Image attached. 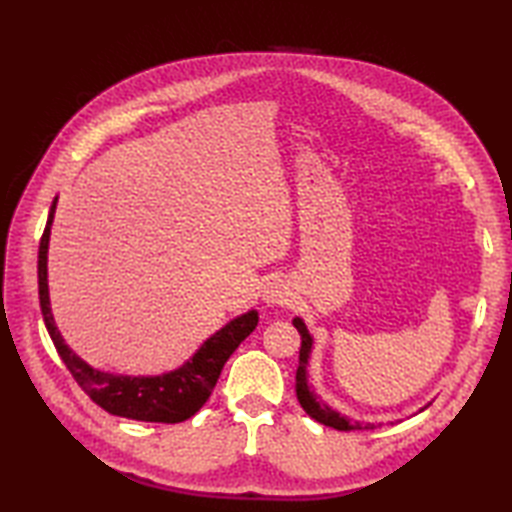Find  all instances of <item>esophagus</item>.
<instances>
[{
  "instance_id": "1",
  "label": "esophagus",
  "mask_w": 512,
  "mask_h": 512,
  "mask_svg": "<svg viewBox=\"0 0 512 512\" xmlns=\"http://www.w3.org/2000/svg\"><path fill=\"white\" fill-rule=\"evenodd\" d=\"M262 301L268 306H281L290 301V288L284 279H270L262 290Z\"/></svg>"
}]
</instances>
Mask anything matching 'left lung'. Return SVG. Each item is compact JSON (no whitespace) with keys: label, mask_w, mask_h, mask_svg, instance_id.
Instances as JSON below:
<instances>
[{"label":"left lung","mask_w":512,"mask_h":512,"mask_svg":"<svg viewBox=\"0 0 512 512\" xmlns=\"http://www.w3.org/2000/svg\"><path fill=\"white\" fill-rule=\"evenodd\" d=\"M292 325L299 330L301 334V350H299V367H297V383H295V391H297V400L301 402L303 411L308 413L310 418H314L317 422L325 424V427L339 429V431H356V429H374V422H361V420H352L343 416L341 411L332 409L330 405H325L323 400L317 398V394L310 389L308 383V363H310V354L314 347V339L312 334L308 332L306 323H303L301 317L292 319Z\"/></svg>","instance_id":"left-lung-1"}]
</instances>
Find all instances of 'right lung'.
<instances>
[{"label":"right lung","instance_id":"right-lung-1","mask_svg":"<svg viewBox=\"0 0 512 512\" xmlns=\"http://www.w3.org/2000/svg\"><path fill=\"white\" fill-rule=\"evenodd\" d=\"M57 200L59 198L52 200L46 231H43L39 242L37 277L43 323H46V330L54 347H57L61 361L70 369V374L74 376L76 383L81 385L85 394L107 413H112V416L167 424L189 420L200 411L204 402L209 400L228 356H231L239 347V343L257 328V310H248L244 314H239L233 321H228L224 328L217 330L198 347V352H195L189 361H184L180 367L171 369V372L158 376H125L94 369L90 363H85L79 354L72 352L70 345L63 341L50 308L48 246L54 211H57Z\"/></svg>","mask_w":512,"mask_h":512}]
</instances>
